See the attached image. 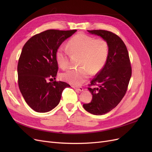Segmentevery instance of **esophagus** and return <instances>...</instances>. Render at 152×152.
<instances>
[{
    "instance_id": "obj_1",
    "label": "esophagus",
    "mask_w": 152,
    "mask_h": 152,
    "mask_svg": "<svg viewBox=\"0 0 152 152\" xmlns=\"http://www.w3.org/2000/svg\"><path fill=\"white\" fill-rule=\"evenodd\" d=\"M72 87H73V88L75 89L79 90V91H84V89L82 88V87H75V86H72Z\"/></svg>"
}]
</instances>
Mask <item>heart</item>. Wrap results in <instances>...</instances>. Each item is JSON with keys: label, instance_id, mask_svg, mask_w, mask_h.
Masks as SVG:
<instances>
[{"label": "heart", "instance_id": "1", "mask_svg": "<svg viewBox=\"0 0 152 152\" xmlns=\"http://www.w3.org/2000/svg\"><path fill=\"white\" fill-rule=\"evenodd\" d=\"M67 48L72 54L80 55L79 66L61 73V79L68 83L79 86L88 79L90 72L96 74L102 70L107 63L109 54L108 42L102 38L94 39L84 34H79L70 40ZM56 61L62 69L69 65L68 52L59 48L56 51Z\"/></svg>", "mask_w": 152, "mask_h": 152}]
</instances>
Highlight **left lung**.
I'll return each instance as SVG.
<instances>
[{"instance_id": "left-lung-1", "label": "left lung", "mask_w": 152, "mask_h": 152, "mask_svg": "<svg viewBox=\"0 0 152 152\" xmlns=\"http://www.w3.org/2000/svg\"><path fill=\"white\" fill-rule=\"evenodd\" d=\"M87 31L100 36L109 45L107 63L89 85L97 86V87H88L93 99L91 103L83 104L87 112L96 115H102L116 107L125 96L132 69L127 48L118 35L103 30Z\"/></svg>"}]
</instances>
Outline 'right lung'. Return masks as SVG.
<instances>
[{
    "label": "right lung",
    "mask_w": 152,
    "mask_h": 152,
    "mask_svg": "<svg viewBox=\"0 0 152 152\" xmlns=\"http://www.w3.org/2000/svg\"><path fill=\"white\" fill-rule=\"evenodd\" d=\"M48 30L34 35L22 49L18 64V86L26 103L37 112L50 111L59 104L63 91L70 87L54 80L58 70L56 51L76 31Z\"/></svg>",
    "instance_id": "1"
}]
</instances>
